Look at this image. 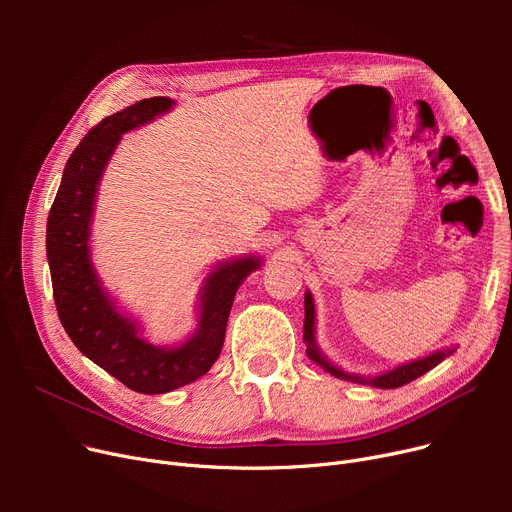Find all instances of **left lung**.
I'll return each instance as SVG.
<instances>
[{
    "label": "left lung",
    "instance_id": "left-lung-1",
    "mask_svg": "<svg viewBox=\"0 0 512 512\" xmlns=\"http://www.w3.org/2000/svg\"><path fill=\"white\" fill-rule=\"evenodd\" d=\"M303 340L307 344V357L317 363L321 369H326L328 373H332L334 378H340V380H346V382H355V384H365V386H373V388H400L405 386L413 380H417L419 375L427 373L429 369H434L436 365H440L446 357H450L456 346H446V348H440V351H434L429 353L427 357H421V359H415V361H409V363H402V365H396L384 373H378V375H361V373H348L344 371L342 367L334 365L324 353H321V348L317 344V338H315V301H313V294L307 290L305 292V328H303Z\"/></svg>",
    "mask_w": 512,
    "mask_h": 512
}]
</instances>
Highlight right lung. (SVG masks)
I'll return each instance as SVG.
<instances>
[{"label": "right lung", "mask_w": 512, "mask_h": 512, "mask_svg": "<svg viewBox=\"0 0 512 512\" xmlns=\"http://www.w3.org/2000/svg\"><path fill=\"white\" fill-rule=\"evenodd\" d=\"M172 107L170 97L143 99L89 130L66 161L45 234L53 299L66 334L87 359L141 394L172 392L211 369L222 353L236 290L263 263L259 255H240L213 265L197 294V328L178 344L145 338L141 321L124 313L103 288L91 257V224L103 172L122 134Z\"/></svg>", "instance_id": "1"}]
</instances>
